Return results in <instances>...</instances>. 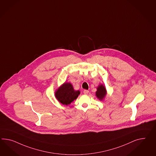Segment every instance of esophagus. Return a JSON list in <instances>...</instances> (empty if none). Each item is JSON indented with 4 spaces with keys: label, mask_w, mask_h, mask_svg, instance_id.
<instances>
[{
    "label": "esophagus",
    "mask_w": 156,
    "mask_h": 156,
    "mask_svg": "<svg viewBox=\"0 0 156 156\" xmlns=\"http://www.w3.org/2000/svg\"><path fill=\"white\" fill-rule=\"evenodd\" d=\"M83 92H84L85 94H88V93H89V91H88V90H84Z\"/></svg>",
    "instance_id": "esophagus-1"
}]
</instances>
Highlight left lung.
<instances>
[{
  "label": "left lung",
  "instance_id": "8db88e82",
  "mask_svg": "<svg viewBox=\"0 0 156 156\" xmlns=\"http://www.w3.org/2000/svg\"><path fill=\"white\" fill-rule=\"evenodd\" d=\"M107 95V90L105 86L103 84H100L97 88L96 96L100 101H103Z\"/></svg>",
  "mask_w": 156,
  "mask_h": 156
}]
</instances>
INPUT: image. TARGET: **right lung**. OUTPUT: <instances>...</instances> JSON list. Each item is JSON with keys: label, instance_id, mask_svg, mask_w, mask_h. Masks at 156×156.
<instances>
[{"label": "right lung", "instance_id": "right-lung-1", "mask_svg": "<svg viewBox=\"0 0 156 156\" xmlns=\"http://www.w3.org/2000/svg\"><path fill=\"white\" fill-rule=\"evenodd\" d=\"M80 94L79 90H75L71 83L65 82L55 92L56 100L64 105H68L76 100Z\"/></svg>", "mask_w": 156, "mask_h": 156}]
</instances>
